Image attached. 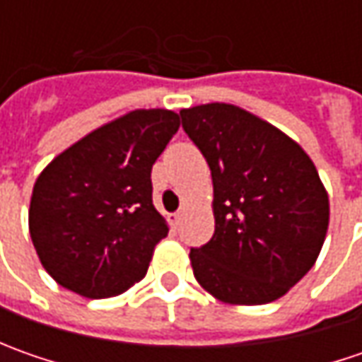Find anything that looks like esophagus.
I'll list each match as a JSON object with an SVG mask.
<instances>
[{
	"label": "esophagus",
	"instance_id": "obj_1",
	"mask_svg": "<svg viewBox=\"0 0 362 362\" xmlns=\"http://www.w3.org/2000/svg\"><path fill=\"white\" fill-rule=\"evenodd\" d=\"M183 216H185V209H181V211H177V214H173V216H169V223H171L173 228H177V226L181 223Z\"/></svg>",
	"mask_w": 362,
	"mask_h": 362
}]
</instances>
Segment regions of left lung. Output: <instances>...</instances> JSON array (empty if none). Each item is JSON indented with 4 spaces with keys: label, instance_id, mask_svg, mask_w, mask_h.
<instances>
[{
    "label": "left lung",
    "instance_id": "obj_1",
    "mask_svg": "<svg viewBox=\"0 0 362 362\" xmlns=\"http://www.w3.org/2000/svg\"><path fill=\"white\" fill-rule=\"evenodd\" d=\"M214 179L216 231L191 250L195 280L226 304L282 298L310 270L327 238L328 193L306 151L235 105L181 110Z\"/></svg>",
    "mask_w": 362,
    "mask_h": 362
}]
</instances>
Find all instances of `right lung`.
Returning <instances> with one entry per match:
<instances>
[{
    "label": "right lung",
    "instance_id": "right-lung-1",
    "mask_svg": "<svg viewBox=\"0 0 362 362\" xmlns=\"http://www.w3.org/2000/svg\"><path fill=\"white\" fill-rule=\"evenodd\" d=\"M179 115L136 108L82 136L37 175L30 235L44 270L84 298H108L145 278L169 226L153 205L151 169Z\"/></svg>",
    "mask_w": 362,
    "mask_h": 362
}]
</instances>
